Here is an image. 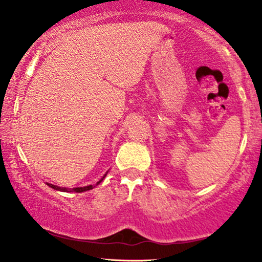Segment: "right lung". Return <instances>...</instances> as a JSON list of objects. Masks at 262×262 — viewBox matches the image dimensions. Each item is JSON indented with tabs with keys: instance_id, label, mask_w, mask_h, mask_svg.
<instances>
[{
	"instance_id": "1",
	"label": "right lung",
	"mask_w": 262,
	"mask_h": 262,
	"mask_svg": "<svg viewBox=\"0 0 262 262\" xmlns=\"http://www.w3.org/2000/svg\"><path fill=\"white\" fill-rule=\"evenodd\" d=\"M107 173H108V170H107ZM107 173L103 175V177L100 179V180L96 182V185H89V186H83V187H74V188H68V187H59V186H56V185H52V184H49V182H46V185L49 186V187H51L53 189H56V191H60V192H76V193H82V192H85V191H89V189H93L95 187V186H98L100 182H101L105 177L107 175Z\"/></svg>"
}]
</instances>
